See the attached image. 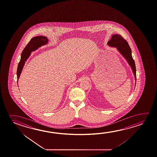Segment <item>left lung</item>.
<instances>
[{"mask_svg": "<svg viewBox=\"0 0 157 157\" xmlns=\"http://www.w3.org/2000/svg\"><path fill=\"white\" fill-rule=\"evenodd\" d=\"M107 44L108 46L116 48L119 53L126 59V61L131 67L136 82V71L135 63L132 57L131 49L126 40H125L122 36L119 34H114L112 36L111 40L108 41Z\"/></svg>", "mask_w": 157, "mask_h": 157, "instance_id": "left-lung-1", "label": "left lung"}]
</instances>
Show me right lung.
Here are the masks:
<instances>
[{"instance_id": "right-lung-1", "label": "right lung", "mask_w": 157, "mask_h": 157, "mask_svg": "<svg viewBox=\"0 0 157 157\" xmlns=\"http://www.w3.org/2000/svg\"><path fill=\"white\" fill-rule=\"evenodd\" d=\"M48 42V39L46 36H36L31 39L29 44L23 49V52L21 54V59L18 63L17 70V81L21 75V72L23 69V66L27 59H29L32 52H34L39 48L47 44ZM18 84V83H17Z\"/></svg>"}]
</instances>
